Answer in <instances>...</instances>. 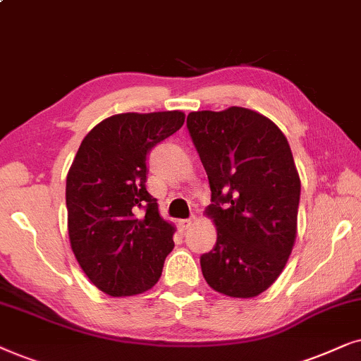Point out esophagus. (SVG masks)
Instances as JSON below:
<instances>
[{
  "label": "esophagus",
  "instance_id": "obj_1",
  "mask_svg": "<svg viewBox=\"0 0 361 361\" xmlns=\"http://www.w3.org/2000/svg\"><path fill=\"white\" fill-rule=\"evenodd\" d=\"M195 221H196L195 216H191V218H188V219H181V221H180V228H181V229H188L190 226L195 223Z\"/></svg>",
  "mask_w": 361,
  "mask_h": 361
}]
</instances>
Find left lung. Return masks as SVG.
Instances as JSON below:
<instances>
[{"label": "left lung", "instance_id": "obj_1", "mask_svg": "<svg viewBox=\"0 0 361 361\" xmlns=\"http://www.w3.org/2000/svg\"><path fill=\"white\" fill-rule=\"evenodd\" d=\"M186 127L218 231L201 271L219 294L256 297L281 276L295 243L300 178L289 142L272 120L244 107L191 112Z\"/></svg>", "mask_w": 361, "mask_h": 361}]
</instances>
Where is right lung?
Wrapping results in <instances>:
<instances>
[{"label":"right lung","mask_w":361,"mask_h":361,"mask_svg":"<svg viewBox=\"0 0 361 361\" xmlns=\"http://www.w3.org/2000/svg\"><path fill=\"white\" fill-rule=\"evenodd\" d=\"M183 122L180 110L112 115L77 150L66 181L69 241L85 276L105 294H142L161 276L175 226L147 191V157Z\"/></svg>","instance_id":"1"}]
</instances>
